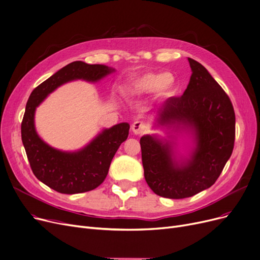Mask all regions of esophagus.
<instances>
[{
    "label": "esophagus",
    "mask_w": 260,
    "mask_h": 260,
    "mask_svg": "<svg viewBox=\"0 0 260 260\" xmlns=\"http://www.w3.org/2000/svg\"><path fill=\"white\" fill-rule=\"evenodd\" d=\"M146 129H148V126H146V124L142 121L134 122L132 125V131L134 132V134H136V135L144 134L146 132Z\"/></svg>",
    "instance_id": "esophagus-1"
}]
</instances>
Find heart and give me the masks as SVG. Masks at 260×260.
<instances>
[{"label":"heart","mask_w":260,"mask_h":260,"mask_svg":"<svg viewBox=\"0 0 260 260\" xmlns=\"http://www.w3.org/2000/svg\"><path fill=\"white\" fill-rule=\"evenodd\" d=\"M174 85V78L170 73H145L131 83L128 95H143L157 91L159 94H168Z\"/></svg>","instance_id":"b5f03b06"}]
</instances>
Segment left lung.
Masks as SVG:
<instances>
[{"mask_svg":"<svg viewBox=\"0 0 260 260\" xmlns=\"http://www.w3.org/2000/svg\"><path fill=\"white\" fill-rule=\"evenodd\" d=\"M192 74L182 96L170 98L158 110V123L188 128L196 149L183 164L174 160L171 143L156 137H141L144 178L154 193L185 199L211 187L233 153L235 111L229 95L204 66L188 58Z\"/></svg>","mask_w":260,"mask_h":260,"instance_id":"1","label":"left lung"}]
</instances>
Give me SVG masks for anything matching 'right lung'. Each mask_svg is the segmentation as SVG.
<instances>
[{"label": "right lung", "mask_w": 260, "mask_h": 260, "mask_svg": "<svg viewBox=\"0 0 260 260\" xmlns=\"http://www.w3.org/2000/svg\"><path fill=\"white\" fill-rule=\"evenodd\" d=\"M115 69L104 64L73 61L32 90L21 123V137L31 171L40 182L59 193L93 190L104 182L119 146L128 136L129 124L120 123L102 133L84 149L61 152L43 142L34 124L36 107L60 85L74 80L98 82Z\"/></svg>", "instance_id": "add662e5"}]
</instances>
